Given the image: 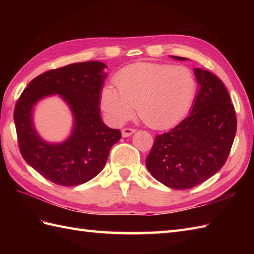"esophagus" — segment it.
Segmentation results:
<instances>
[{
    "label": "esophagus",
    "mask_w": 254,
    "mask_h": 254,
    "mask_svg": "<svg viewBox=\"0 0 254 254\" xmlns=\"http://www.w3.org/2000/svg\"><path fill=\"white\" fill-rule=\"evenodd\" d=\"M133 133H135V128L124 127L123 130H122V136L123 137H128V136H131Z\"/></svg>",
    "instance_id": "esophagus-1"
}]
</instances>
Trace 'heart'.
I'll list each match as a JSON object with an SVG mask.
<instances>
[{
  "label": "heart",
  "mask_w": 254,
  "mask_h": 254,
  "mask_svg": "<svg viewBox=\"0 0 254 254\" xmlns=\"http://www.w3.org/2000/svg\"><path fill=\"white\" fill-rule=\"evenodd\" d=\"M113 85L100 91V105L109 120L121 126L135 107L142 121L155 130L174 127L195 101L197 80L187 66L166 63H135L120 69Z\"/></svg>",
  "instance_id": "1"
}]
</instances>
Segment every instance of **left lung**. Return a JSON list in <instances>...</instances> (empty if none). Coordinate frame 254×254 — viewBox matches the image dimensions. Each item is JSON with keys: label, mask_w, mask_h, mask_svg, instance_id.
<instances>
[{"label": "left lung", "mask_w": 254, "mask_h": 254, "mask_svg": "<svg viewBox=\"0 0 254 254\" xmlns=\"http://www.w3.org/2000/svg\"><path fill=\"white\" fill-rule=\"evenodd\" d=\"M194 73L199 89L190 116L156 136L146 158L155 179L176 190L196 187L216 174L227 160L237 131L235 108L222 80L206 69L194 68Z\"/></svg>", "instance_id": "1"}]
</instances>
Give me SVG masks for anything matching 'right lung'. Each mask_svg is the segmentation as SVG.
Returning <instances> with one entry per match:
<instances>
[{"instance_id":"1","label":"right lung","mask_w":254,"mask_h":254,"mask_svg":"<svg viewBox=\"0 0 254 254\" xmlns=\"http://www.w3.org/2000/svg\"><path fill=\"white\" fill-rule=\"evenodd\" d=\"M106 65L98 61L68 64L40 74L24 89L16 102L14 121L20 154L46 179L63 187L78 186L104 169L120 130L108 127L100 117V90ZM63 96L74 117L72 135L61 144H49L37 135L32 108L41 98Z\"/></svg>"}]
</instances>
